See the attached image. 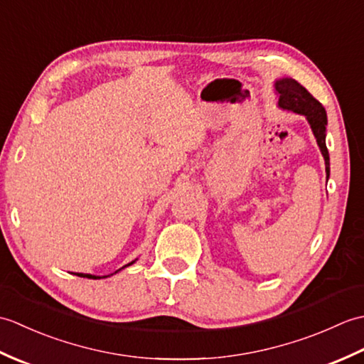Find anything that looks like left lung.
I'll use <instances>...</instances> for the list:
<instances>
[{"label": "left lung", "mask_w": 364, "mask_h": 364, "mask_svg": "<svg viewBox=\"0 0 364 364\" xmlns=\"http://www.w3.org/2000/svg\"><path fill=\"white\" fill-rule=\"evenodd\" d=\"M275 94L278 95V107L283 111H291L304 115L310 123L316 142L326 161V173L327 180L330 176V156L326 144L327 136V112L318 100L308 92L301 84L292 78H280L274 82Z\"/></svg>", "instance_id": "1"}]
</instances>
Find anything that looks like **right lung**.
Segmentation results:
<instances>
[{"label":"right lung","mask_w":364,"mask_h":364,"mask_svg":"<svg viewBox=\"0 0 364 364\" xmlns=\"http://www.w3.org/2000/svg\"><path fill=\"white\" fill-rule=\"evenodd\" d=\"M137 259H134V261H131V262H128L127 266H123L122 269H125V267H128V266H131V264H134ZM122 269H119V270H122ZM119 270H115V274L119 272ZM78 277H84V278H94V280H98V278H106V277H109V275H106V277H98V275H90V274H76ZM112 275V274H111Z\"/></svg>","instance_id":"obj_1"}]
</instances>
